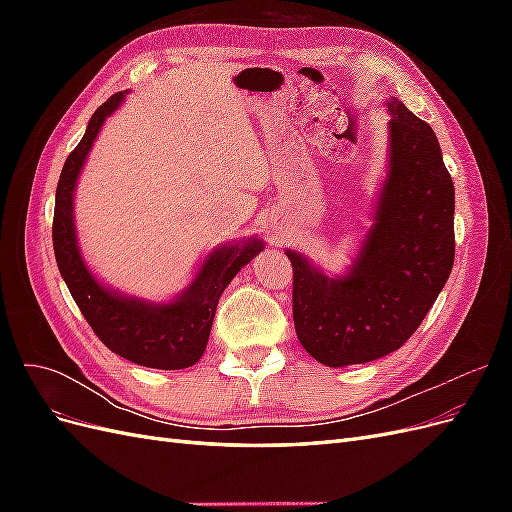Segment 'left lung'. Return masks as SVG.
<instances>
[{"instance_id":"left-lung-1","label":"left lung","mask_w":512,"mask_h":512,"mask_svg":"<svg viewBox=\"0 0 512 512\" xmlns=\"http://www.w3.org/2000/svg\"><path fill=\"white\" fill-rule=\"evenodd\" d=\"M389 164L352 265L327 275L292 262V316L301 346L327 367L376 361L404 346L438 299L455 260V185L429 123L391 98Z\"/></svg>"}]
</instances>
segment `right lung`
<instances>
[{
	"instance_id": "right-lung-1",
	"label": "right lung",
	"mask_w": 512,
	"mask_h": 512,
	"mask_svg": "<svg viewBox=\"0 0 512 512\" xmlns=\"http://www.w3.org/2000/svg\"><path fill=\"white\" fill-rule=\"evenodd\" d=\"M126 94L128 89L117 91L91 115L85 136L61 168L53 218L55 260L72 299L108 350L143 367L185 369L205 354L222 292L247 262L265 250V243L250 237L215 247L200 262L188 288L164 303L108 288L89 271L76 239L74 190L98 132Z\"/></svg>"
}]
</instances>
